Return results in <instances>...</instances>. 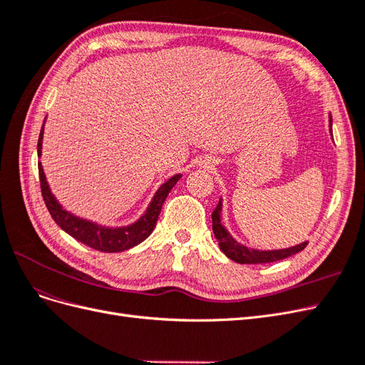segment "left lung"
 <instances>
[{"label": "left lung", "instance_id": "1", "mask_svg": "<svg viewBox=\"0 0 365 365\" xmlns=\"http://www.w3.org/2000/svg\"><path fill=\"white\" fill-rule=\"evenodd\" d=\"M330 126H332V118H330ZM220 207L222 204L216 205L212 213V220H213V233L215 237L219 242L220 250L224 251L225 256L231 260H235L237 263H250V264H260V263H269V262H277L283 260L286 257L292 256V254L300 252L302 250L306 248L307 242H303L300 245H295L286 250H272V251H259V250H251L244 245L237 244V242L230 236L225 227L220 224Z\"/></svg>", "mask_w": 365, "mask_h": 365}]
</instances>
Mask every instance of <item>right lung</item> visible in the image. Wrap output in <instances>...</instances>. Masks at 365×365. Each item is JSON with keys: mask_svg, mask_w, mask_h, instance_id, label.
<instances>
[{"mask_svg": "<svg viewBox=\"0 0 365 365\" xmlns=\"http://www.w3.org/2000/svg\"><path fill=\"white\" fill-rule=\"evenodd\" d=\"M42 130L43 128L41 129L39 140H38V157H41ZM38 170H39V182H41V193L43 197V202H46L54 222H56L65 233L73 236L76 240H79L86 247L102 251V252H120V251L135 247L140 244V242L145 240L152 233L153 227L157 224V219L160 216L161 207L165 201V197H168L172 187L181 178V175H175L168 182L163 184L158 189V192L155 193V196H153V200L148 207L146 213L143 215L135 224L123 227V228H105V227H98L93 222H88V220L76 217L68 212H65L50 192V187L46 181V175H43L41 163H38Z\"/></svg>", "mask_w": 365, "mask_h": 365, "instance_id": "add662e5", "label": "right lung"}]
</instances>
